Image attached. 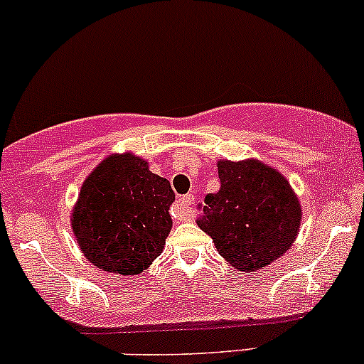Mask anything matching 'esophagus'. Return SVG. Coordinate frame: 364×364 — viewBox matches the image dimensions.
Returning <instances> with one entry per match:
<instances>
[{"label":"esophagus","mask_w":364,"mask_h":364,"mask_svg":"<svg viewBox=\"0 0 364 364\" xmlns=\"http://www.w3.org/2000/svg\"><path fill=\"white\" fill-rule=\"evenodd\" d=\"M192 204H193L192 193L179 197V199L176 200L174 208H172V215H174V218L179 220V222H186V220L192 218Z\"/></svg>","instance_id":"34e87169"}]
</instances>
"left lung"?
I'll list each match as a JSON object with an SVG mask.
<instances>
[{
	"label": "left lung",
	"mask_w": 364,
	"mask_h": 364,
	"mask_svg": "<svg viewBox=\"0 0 364 364\" xmlns=\"http://www.w3.org/2000/svg\"><path fill=\"white\" fill-rule=\"evenodd\" d=\"M220 190L208 193L199 227L241 273L280 259L299 234L303 208L280 171L257 159L218 160Z\"/></svg>",
	"instance_id": "left-lung-1"
}]
</instances>
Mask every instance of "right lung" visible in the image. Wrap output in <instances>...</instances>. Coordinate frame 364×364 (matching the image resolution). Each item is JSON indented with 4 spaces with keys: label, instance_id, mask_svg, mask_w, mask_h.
I'll return each mask as SVG.
<instances>
[{
    "label": "right lung",
    "instance_id": "add662e5",
    "mask_svg": "<svg viewBox=\"0 0 364 364\" xmlns=\"http://www.w3.org/2000/svg\"><path fill=\"white\" fill-rule=\"evenodd\" d=\"M174 192L134 153L105 156L87 174L70 225L82 255L98 269L134 277L164 252Z\"/></svg>",
    "mask_w": 364,
    "mask_h": 364
}]
</instances>
